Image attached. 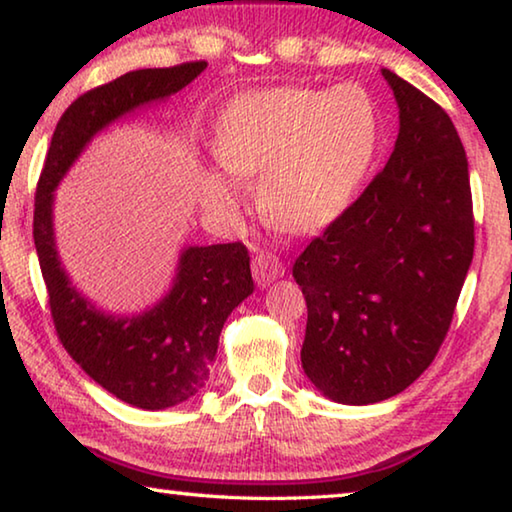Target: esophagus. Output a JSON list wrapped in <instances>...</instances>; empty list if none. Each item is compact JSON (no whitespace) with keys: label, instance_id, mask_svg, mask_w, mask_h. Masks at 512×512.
Listing matches in <instances>:
<instances>
[{"label":"esophagus","instance_id":"1","mask_svg":"<svg viewBox=\"0 0 512 512\" xmlns=\"http://www.w3.org/2000/svg\"><path fill=\"white\" fill-rule=\"evenodd\" d=\"M251 272H254V279L258 286H270L274 279L283 276V263L274 254H258L254 258V265H251Z\"/></svg>","mask_w":512,"mask_h":512}]
</instances>
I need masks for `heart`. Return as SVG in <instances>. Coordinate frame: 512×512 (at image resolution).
<instances>
[{
  "label": "heart",
  "instance_id": "obj_1",
  "mask_svg": "<svg viewBox=\"0 0 512 512\" xmlns=\"http://www.w3.org/2000/svg\"><path fill=\"white\" fill-rule=\"evenodd\" d=\"M379 149V113L358 86H288L242 95L224 108L215 152L240 177L261 174V211L279 229L313 233L331 224L365 181ZM211 177L208 206L236 211L245 183Z\"/></svg>",
  "mask_w": 512,
  "mask_h": 512
}]
</instances>
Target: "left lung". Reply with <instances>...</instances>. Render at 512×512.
Segmentation results:
<instances>
[{"mask_svg": "<svg viewBox=\"0 0 512 512\" xmlns=\"http://www.w3.org/2000/svg\"><path fill=\"white\" fill-rule=\"evenodd\" d=\"M399 104L395 152L292 267L308 322L301 367L340 404L406 390L438 356L474 256L463 142L445 108L383 70Z\"/></svg>", "mask_w": 512, "mask_h": 512, "instance_id": "1", "label": "left lung"}]
</instances>
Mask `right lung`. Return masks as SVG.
Wrapping results in <instances>:
<instances>
[{"mask_svg": "<svg viewBox=\"0 0 512 512\" xmlns=\"http://www.w3.org/2000/svg\"><path fill=\"white\" fill-rule=\"evenodd\" d=\"M204 70L206 61L147 67L83 92L56 124L36 188L33 242L58 340L92 381L145 410L177 406L206 385L226 317L254 292L249 251L242 242L188 247L161 304L138 317L106 315L70 286L58 261L52 192L97 131L174 95Z\"/></svg>", "mask_w": 512, "mask_h": 512, "instance_id": "1", "label": "right lung"}]
</instances>
